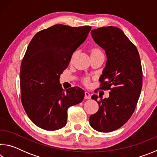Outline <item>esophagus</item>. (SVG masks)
Instances as JSON below:
<instances>
[{
  "label": "esophagus",
  "instance_id": "1",
  "mask_svg": "<svg viewBox=\"0 0 157 157\" xmlns=\"http://www.w3.org/2000/svg\"><path fill=\"white\" fill-rule=\"evenodd\" d=\"M84 94H85V95H84L85 99H88V100L89 99H91V95H90V94H89L88 91L85 92Z\"/></svg>",
  "mask_w": 157,
  "mask_h": 157
}]
</instances>
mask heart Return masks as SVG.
Listing matches in <instances>:
<instances>
[{
    "label": "heart",
    "mask_w": 157,
    "mask_h": 157,
    "mask_svg": "<svg viewBox=\"0 0 157 157\" xmlns=\"http://www.w3.org/2000/svg\"><path fill=\"white\" fill-rule=\"evenodd\" d=\"M96 51H100V50L99 49H98V48H94V49L92 50L91 52H96ZM83 82H84V83L85 84H88L89 82V78H84Z\"/></svg>",
    "instance_id": "heart-1"
}]
</instances>
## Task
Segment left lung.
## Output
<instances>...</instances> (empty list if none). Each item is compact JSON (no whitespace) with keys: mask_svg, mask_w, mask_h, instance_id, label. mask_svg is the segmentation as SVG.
Listing matches in <instances>:
<instances>
[{"mask_svg":"<svg viewBox=\"0 0 157 157\" xmlns=\"http://www.w3.org/2000/svg\"><path fill=\"white\" fill-rule=\"evenodd\" d=\"M91 36L107 57L100 89L110 92L109 97L99 101L93 95L99 109L90 116L89 123L98 132H111L124 125L135 111L142 89L141 62L136 47L120 28H99L91 30Z\"/></svg>","mask_w":157,"mask_h":157,"instance_id":"obj_1","label":"left lung"}]
</instances>
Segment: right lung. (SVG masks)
I'll use <instances>...</instances> for the list:
<instances>
[{
  "mask_svg": "<svg viewBox=\"0 0 157 157\" xmlns=\"http://www.w3.org/2000/svg\"><path fill=\"white\" fill-rule=\"evenodd\" d=\"M91 30L57 24L38 32L29 44L21 65V100L29 118L40 128H62L68 109L83 100V89L65 91L59 79Z\"/></svg>",
  "mask_w": 157,
  "mask_h": 157,
  "instance_id": "obj_1",
  "label": "right lung"
}]
</instances>
